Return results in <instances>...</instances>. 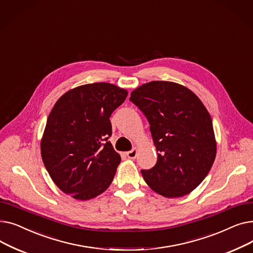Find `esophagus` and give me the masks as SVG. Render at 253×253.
Segmentation results:
<instances>
[{"label": "esophagus", "instance_id": "obj_1", "mask_svg": "<svg viewBox=\"0 0 253 253\" xmlns=\"http://www.w3.org/2000/svg\"><path fill=\"white\" fill-rule=\"evenodd\" d=\"M126 155H127V157H128L129 159H132V160H134V159H135L136 156H137V149L134 148L133 150H131V151L127 152Z\"/></svg>", "mask_w": 253, "mask_h": 253}]
</instances>
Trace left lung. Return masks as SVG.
<instances>
[{"label": "left lung", "instance_id": "obj_1", "mask_svg": "<svg viewBox=\"0 0 253 253\" xmlns=\"http://www.w3.org/2000/svg\"><path fill=\"white\" fill-rule=\"evenodd\" d=\"M143 113L158 152L156 165L141 174L151 189L167 198L195 190L216 155L211 117L198 96L173 82L153 81L131 92Z\"/></svg>", "mask_w": 253, "mask_h": 253}]
</instances>
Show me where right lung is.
<instances>
[{
    "instance_id": "right-lung-1",
    "label": "right lung",
    "mask_w": 253,
    "mask_h": 253,
    "mask_svg": "<svg viewBox=\"0 0 253 253\" xmlns=\"http://www.w3.org/2000/svg\"><path fill=\"white\" fill-rule=\"evenodd\" d=\"M128 92L110 83L68 91L50 112L41 155L57 187L78 200H89L110 187L121 157L114 150L112 113Z\"/></svg>"
}]
</instances>
